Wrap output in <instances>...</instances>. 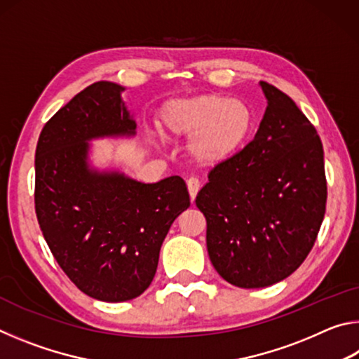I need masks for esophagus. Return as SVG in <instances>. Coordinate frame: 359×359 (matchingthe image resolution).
<instances>
[{
    "mask_svg": "<svg viewBox=\"0 0 359 359\" xmlns=\"http://www.w3.org/2000/svg\"><path fill=\"white\" fill-rule=\"evenodd\" d=\"M187 187H188V193H190L191 201H194V198H196V194H198V191H199V188H201V184H199V180H198V179L191 177V179H188V180H187Z\"/></svg>",
    "mask_w": 359,
    "mask_h": 359,
    "instance_id": "esophagus-1",
    "label": "esophagus"
}]
</instances>
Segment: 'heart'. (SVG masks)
I'll return each mask as SVG.
<instances>
[{
	"label": "heart",
	"instance_id": "1",
	"mask_svg": "<svg viewBox=\"0 0 359 359\" xmlns=\"http://www.w3.org/2000/svg\"><path fill=\"white\" fill-rule=\"evenodd\" d=\"M156 123L166 137H188V156L199 166L212 168L244 149L255 115L245 101L210 93L165 102Z\"/></svg>",
	"mask_w": 359,
	"mask_h": 359
}]
</instances>
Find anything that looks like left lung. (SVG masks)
<instances>
[{"instance_id":"obj_1","label":"left lung","mask_w":359,"mask_h":359,"mask_svg":"<svg viewBox=\"0 0 359 359\" xmlns=\"http://www.w3.org/2000/svg\"><path fill=\"white\" fill-rule=\"evenodd\" d=\"M267 107L253 141L209 172L196 196L215 271L239 288L293 274L317 239L326 210L323 145L296 102L259 82Z\"/></svg>"}]
</instances>
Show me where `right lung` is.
Returning a JSON list of instances; mask_svg holds the SVG:
<instances>
[{
    "mask_svg": "<svg viewBox=\"0 0 359 359\" xmlns=\"http://www.w3.org/2000/svg\"><path fill=\"white\" fill-rule=\"evenodd\" d=\"M125 87L96 82L60 109L36 147V215L57 263L85 294L135 299L149 288L172 222L190 205L185 182L144 184L90 161V141L136 136Z\"/></svg>",
    "mask_w": 359,
    "mask_h": 359,
    "instance_id": "obj_1",
    "label": "right lung"
}]
</instances>
